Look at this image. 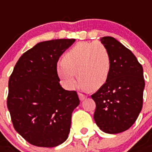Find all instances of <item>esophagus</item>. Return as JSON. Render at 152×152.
<instances>
[{
  "instance_id": "34e87169",
  "label": "esophagus",
  "mask_w": 152,
  "mask_h": 152,
  "mask_svg": "<svg viewBox=\"0 0 152 152\" xmlns=\"http://www.w3.org/2000/svg\"><path fill=\"white\" fill-rule=\"evenodd\" d=\"M79 97H80V101H83V100L87 97V95H85V94H83L79 93Z\"/></svg>"
}]
</instances>
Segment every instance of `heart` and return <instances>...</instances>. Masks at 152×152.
<instances>
[{"label": "heart", "instance_id": "b5f03b06", "mask_svg": "<svg viewBox=\"0 0 152 152\" xmlns=\"http://www.w3.org/2000/svg\"><path fill=\"white\" fill-rule=\"evenodd\" d=\"M57 72L66 88L72 89L78 77L89 91H97L108 81L112 69L110 52L100 42H80L65 53Z\"/></svg>", "mask_w": 152, "mask_h": 152}]
</instances>
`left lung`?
<instances>
[{
	"label": "left lung",
	"mask_w": 152,
	"mask_h": 152,
	"mask_svg": "<svg viewBox=\"0 0 152 152\" xmlns=\"http://www.w3.org/2000/svg\"><path fill=\"white\" fill-rule=\"evenodd\" d=\"M100 40L109 50L112 64L108 81L91 95L96 104L94 119L104 133L119 134L131 127L142 109L143 68L131 50L114 37Z\"/></svg>",
	"instance_id": "left-lung-1"
}]
</instances>
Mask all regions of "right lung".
Returning a JSON list of instances; mask_svg holds the SVG:
<instances>
[{
    "label": "right lung",
    "mask_w": 152,
    "mask_h": 152,
    "mask_svg": "<svg viewBox=\"0 0 152 152\" xmlns=\"http://www.w3.org/2000/svg\"><path fill=\"white\" fill-rule=\"evenodd\" d=\"M75 39L38 43L19 58L8 81L7 105L15 129L29 144L53 148L65 142L80 99L59 83L57 62Z\"/></svg>",
    "instance_id": "1"
}]
</instances>
